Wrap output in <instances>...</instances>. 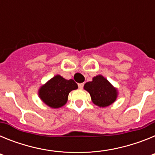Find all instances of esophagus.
<instances>
[{
    "label": "esophagus",
    "mask_w": 155,
    "mask_h": 155,
    "mask_svg": "<svg viewBox=\"0 0 155 155\" xmlns=\"http://www.w3.org/2000/svg\"><path fill=\"white\" fill-rule=\"evenodd\" d=\"M78 87L80 89H82L84 87V83H80V84H78Z\"/></svg>",
    "instance_id": "obj_1"
}]
</instances>
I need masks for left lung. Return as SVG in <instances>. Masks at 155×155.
Returning a JSON list of instances; mask_svg holds the SVG:
<instances>
[{
    "label": "left lung",
    "instance_id": "obj_1",
    "mask_svg": "<svg viewBox=\"0 0 155 155\" xmlns=\"http://www.w3.org/2000/svg\"><path fill=\"white\" fill-rule=\"evenodd\" d=\"M84 88L89 92L93 103L100 107H106L115 102L117 91L102 75L93 78L92 81L87 82Z\"/></svg>",
    "mask_w": 155,
    "mask_h": 155
}]
</instances>
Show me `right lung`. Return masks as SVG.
Segmentation results:
<instances>
[{"label":"right lung","mask_w":155,"mask_h":155,"mask_svg":"<svg viewBox=\"0 0 155 155\" xmlns=\"http://www.w3.org/2000/svg\"><path fill=\"white\" fill-rule=\"evenodd\" d=\"M77 88L78 84L74 80H66L60 75H56L40 87L39 94L50 107L60 108L66 104L69 93Z\"/></svg>","instance_id":"add662e5"}]
</instances>
